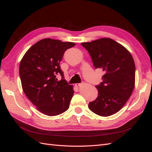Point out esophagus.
<instances>
[{
	"instance_id": "obj_1",
	"label": "esophagus",
	"mask_w": 152,
	"mask_h": 152,
	"mask_svg": "<svg viewBox=\"0 0 152 152\" xmlns=\"http://www.w3.org/2000/svg\"><path fill=\"white\" fill-rule=\"evenodd\" d=\"M82 85V83H77V84H75V86L77 87H79L81 86Z\"/></svg>"
}]
</instances>
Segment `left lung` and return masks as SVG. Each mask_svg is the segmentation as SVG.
Returning <instances> with one entry per match:
<instances>
[{
    "label": "left lung",
    "instance_id": "1",
    "mask_svg": "<svg viewBox=\"0 0 152 152\" xmlns=\"http://www.w3.org/2000/svg\"><path fill=\"white\" fill-rule=\"evenodd\" d=\"M89 52L95 68L104 74L96 86L98 96L89 102L94 113L108 117L118 112L126 103L135 84V64L131 53L112 39L102 38L81 43Z\"/></svg>",
    "mask_w": 152,
    "mask_h": 152
}]
</instances>
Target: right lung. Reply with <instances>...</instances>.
<instances>
[{"label": "right lung", "instance_id": "add662e5", "mask_svg": "<svg viewBox=\"0 0 152 152\" xmlns=\"http://www.w3.org/2000/svg\"><path fill=\"white\" fill-rule=\"evenodd\" d=\"M74 42L44 39L34 44L20 65L22 88L26 97L41 113L56 116L68 109L74 91L64 79L59 66L64 53ZM62 79L58 81L56 75Z\"/></svg>", "mask_w": 152, "mask_h": 152}]
</instances>
